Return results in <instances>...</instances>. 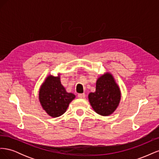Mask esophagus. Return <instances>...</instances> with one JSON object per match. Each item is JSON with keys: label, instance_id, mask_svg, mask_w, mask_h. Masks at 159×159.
I'll return each mask as SVG.
<instances>
[{"label": "esophagus", "instance_id": "obj_1", "mask_svg": "<svg viewBox=\"0 0 159 159\" xmlns=\"http://www.w3.org/2000/svg\"><path fill=\"white\" fill-rule=\"evenodd\" d=\"M78 98L80 99H84L85 97V95L84 93H80V94H78Z\"/></svg>", "mask_w": 159, "mask_h": 159}]
</instances>
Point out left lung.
Instances as JSON below:
<instances>
[{"instance_id":"left-lung-1","label":"left lung","mask_w":159,"mask_h":159,"mask_svg":"<svg viewBox=\"0 0 159 159\" xmlns=\"http://www.w3.org/2000/svg\"><path fill=\"white\" fill-rule=\"evenodd\" d=\"M121 98V90L109 72L101 75L96 81L95 92L88 95L89 102L95 112L109 116L118 107Z\"/></svg>"}]
</instances>
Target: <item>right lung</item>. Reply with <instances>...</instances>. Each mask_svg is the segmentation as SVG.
<instances>
[{
	"instance_id": "add662e5",
	"label": "right lung",
	"mask_w": 159,
	"mask_h": 159,
	"mask_svg": "<svg viewBox=\"0 0 159 159\" xmlns=\"http://www.w3.org/2000/svg\"><path fill=\"white\" fill-rule=\"evenodd\" d=\"M75 98L74 94L67 92L61 85L60 74L57 76L46 77L40 86L38 96L42 109L52 117L63 115Z\"/></svg>"
}]
</instances>
